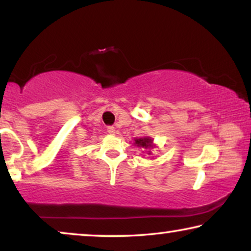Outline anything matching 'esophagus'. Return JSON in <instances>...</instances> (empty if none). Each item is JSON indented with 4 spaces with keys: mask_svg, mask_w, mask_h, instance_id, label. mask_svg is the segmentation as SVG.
Returning a JSON list of instances; mask_svg holds the SVG:
<instances>
[{
    "mask_svg": "<svg viewBox=\"0 0 251 251\" xmlns=\"http://www.w3.org/2000/svg\"><path fill=\"white\" fill-rule=\"evenodd\" d=\"M115 131H116V129L114 128V126H107V132L109 133V135H115Z\"/></svg>",
    "mask_w": 251,
    "mask_h": 251,
    "instance_id": "1",
    "label": "esophagus"
}]
</instances>
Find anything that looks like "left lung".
Returning a JSON list of instances; mask_svg holds the SVG:
<instances>
[{
  "label": "left lung",
  "instance_id": "1",
  "mask_svg": "<svg viewBox=\"0 0 251 251\" xmlns=\"http://www.w3.org/2000/svg\"><path fill=\"white\" fill-rule=\"evenodd\" d=\"M135 145L142 147L144 150H147V154H149V155L152 154L151 150L155 147V144L153 143V138H151L149 136L142 137V138H135Z\"/></svg>",
  "mask_w": 251,
  "mask_h": 251
}]
</instances>
